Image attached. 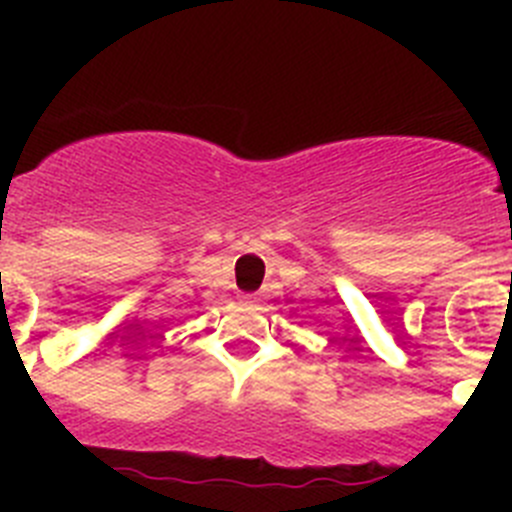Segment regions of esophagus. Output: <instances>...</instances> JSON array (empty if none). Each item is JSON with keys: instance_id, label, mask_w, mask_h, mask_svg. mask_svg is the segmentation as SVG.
Instances as JSON below:
<instances>
[{"instance_id": "1", "label": "esophagus", "mask_w": 512, "mask_h": 512, "mask_svg": "<svg viewBox=\"0 0 512 512\" xmlns=\"http://www.w3.org/2000/svg\"><path fill=\"white\" fill-rule=\"evenodd\" d=\"M243 300H246V302H251V305H253V302H259L261 297H259V295H246V297H243Z\"/></svg>"}]
</instances>
